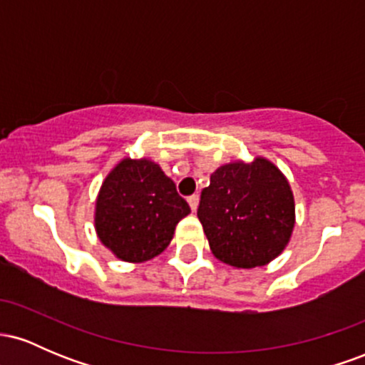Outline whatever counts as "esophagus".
Masks as SVG:
<instances>
[{"mask_svg":"<svg viewBox=\"0 0 365 365\" xmlns=\"http://www.w3.org/2000/svg\"><path fill=\"white\" fill-rule=\"evenodd\" d=\"M188 206H190V209H192V211H197V207H199V197H197V195H190V197H188Z\"/></svg>","mask_w":365,"mask_h":365,"instance_id":"34e87169","label":"esophagus"}]
</instances>
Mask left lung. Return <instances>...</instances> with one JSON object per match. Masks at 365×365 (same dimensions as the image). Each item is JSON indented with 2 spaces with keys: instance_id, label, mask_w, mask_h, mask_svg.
I'll return each mask as SVG.
<instances>
[{
  "instance_id": "left-lung-1",
  "label": "left lung",
  "mask_w": 365,
  "mask_h": 365,
  "mask_svg": "<svg viewBox=\"0 0 365 365\" xmlns=\"http://www.w3.org/2000/svg\"><path fill=\"white\" fill-rule=\"evenodd\" d=\"M197 216L216 259L252 269L269 264L288 245L295 199L287 177L269 159H237L211 175Z\"/></svg>"
}]
</instances>
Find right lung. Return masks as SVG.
<instances>
[{
	"label": "right lung",
	"mask_w": 365,
	"mask_h": 365,
	"mask_svg": "<svg viewBox=\"0 0 365 365\" xmlns=\"http://www.w3.org/2000/svg\"><path fill=\"white\" fill-rule=\"evenodd\" d=\"M190 212L173 180L149 158H123L104 178L94 228L101 244L125 262H145L170 245Z\"/></svg>",
	"instance_id": "right-lung-1"
}]
</instances>
